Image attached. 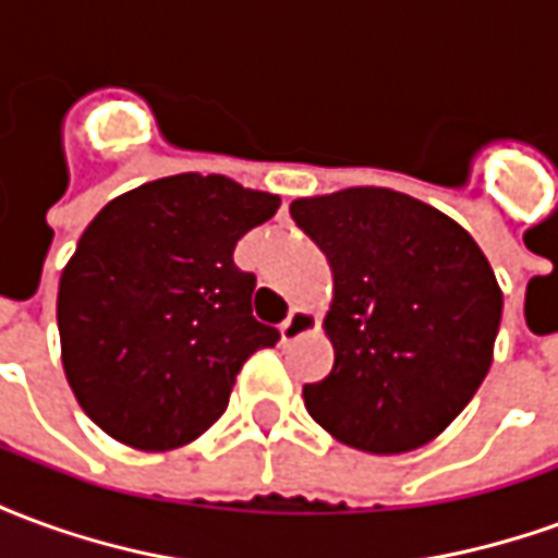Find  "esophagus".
<instances>
[{
	"instance_id": "esophagus-1",
	"label": "esophagus",
	"mask_w": 558,
	"mask_h": 558,
	"mask_svg": "<svg viewBox=\"0 0 558 558\" xmlns=\"http://www.w3.org/2000/svg\"><path fill=\"white\" fill-rule=\"evenodd\" d=\"M314 326L316 316L311 314L307 307H292L290 316L280 323V340H283V343H292V340H299L302 335H307Z\"/></svg>"
}]
</instances>
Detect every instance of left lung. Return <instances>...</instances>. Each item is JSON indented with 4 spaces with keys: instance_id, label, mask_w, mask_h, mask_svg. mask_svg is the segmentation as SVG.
<instances>
[{
    "instance_id": "left-lung-1",
    "label": "left lung",
    "mask_w": 558,
    "mask_h": 558,
    "mask_svg": "<svg viewBox=\"0 0 558 558\" xmlns=\"http://www.w3.org/2000/svg\"><path fill=\"white\" fill-rule=\"evenodd\" d=\"M290 215L335 278V364L304 386L311 418L371 454L427 445L490 371L502 290L487 256L457 220L391 187L304 196Z\"/></svg>"
}]
</instances>
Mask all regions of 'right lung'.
<instances>
[{"label": "right lung", "instance_id": "obj_1", "mask_svg": "<svg viewBox=\"0 0 558 558\" xmlns=\"http://www.w3.org/2000/svg\"><path fill=\"white\" fill-rule=\"evenodd\" d=\"M280 196L182 172L116 196L59 280L68 386L104 433L140 451L194 442L230 403L242 364L275 347L256 323V278L232 263Z\"/></svg>", "mask_w": 558, "mask_h": 558}]
</instances>
